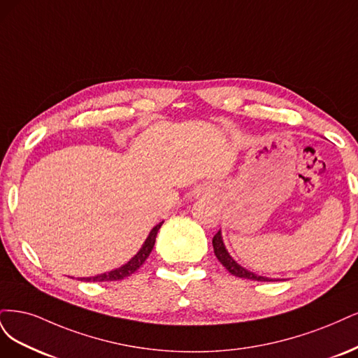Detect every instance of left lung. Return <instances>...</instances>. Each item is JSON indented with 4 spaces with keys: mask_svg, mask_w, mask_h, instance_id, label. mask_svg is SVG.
<instances>
[{
    "mask_svg": "<svg viewBox=\"0 0 358 358\" xmlns=\"http://www.w3.org/2000/svg\"><path fill=\"white\" fill-rule=\"evenodd\" d=\"M213 247H214V255L218 259V262H220L230 273L238 276V278H245V280H251V281H275L272 278H268V276H262V275H257L245 268H242L236 260H234V257L229 255V251L224 247L222 230H218V232L214 235Z\"/></svg>",
    "mask_w": 358,
    "mask_h": 358,
    "instance_id": "8db88e82",
    "label": "left lung"
}]
</instances>
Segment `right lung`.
Instances as JSON below:
<instances>
[{"label":"right lung","mask_w":358,"mask_h":358,"mask_svg":"<svg viewBox=\"0 0 358 358\" xmlns=\"http://www.w3.org/2000/svg\"><path fill=\"white\" fill-rule=\"evenodd\" d=\"M164 224V222H160L159 224H156L152 230H150V234L147 236V239L144 241L143 247L140 248V251L136 252V255L128 262L122 264L120 268L117 269H113L110 272H103L95 276H85V278H78L80 281H87V282H102V281H119L126 278V276L132 275L138 268L141 266V264L145 262V259L150 256V252H152L153 247H155V242H156V236L160 226Z\"/></svg>","instance_id":"1"}]
</instances>
